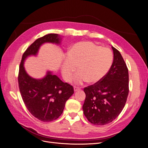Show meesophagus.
<instances>
[{
  "instance_id": "1",
  "label": "esophagus",
  "mask_w": 148,
  "mask_h": 148,
  "mask_svg": "<svg viewBox=\"0 0 148 148\" xmlns=\"http://www.w3.org/2000/svg\"><path fill=\"white\" fill-rule=\"evenodd\" d=\"M80 89H81V88H79V87H76V86L74 87V91H78V90H79Z\"/></svg>"
}]
</instances>
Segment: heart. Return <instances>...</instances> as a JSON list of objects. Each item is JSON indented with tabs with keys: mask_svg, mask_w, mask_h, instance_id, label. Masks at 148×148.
I'll list each match as a JSON object with an SVG mask.
<instances>
[{
	"mask_svg": "<svg viewBox=\"0 0 148 148\" xmlns=\"http://www.w3.org/2000/svg\"><path fill=\"white\" fill-rule=\"evenodd\" d=\"M112 62L113 55L109 48L91 41H81L69 49L62 63V75L66 81H70L77 67L79 72L73 78L76 84L86 81L95 84L106 76Z\"/></svg>",
	"mask_w": 148,
	"mask_h": 148,
	"instance_id": "b5f03b06",
	"label": "heart"
}]
</instances>
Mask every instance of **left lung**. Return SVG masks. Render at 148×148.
Returning <instances> with one entry per match:
<instances>
[{
  "label": "left lung",
  "mask_w": 148,
  "mask_h": 148,
  "mask_svg": "<svg viewBox=\"0 0 148 148\" xmlns=\"http://www.w3.org/2000/svg\"><path fill=\"white\" fill-rule=\"evenodd\" d=\"M111 47L114 59L108 74L100 82L84 88V114L95 125L113 121L124 108L129 93L128 69L120 52Z\"/></svg>",
  "instance_id": "8db88e82"
}]
</instances>
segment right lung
Listing matches in <instances>:
<instances>
[{
  "label": "right lung",
  "instance_id": "1",
  "mask_svg": "<svg viewBox=\"0 0 148 148\" xmlns=\"http://www.w3.org/2000/svg\"><path fill=\"white\" fill-rule=\"evenodd\" d=\"M61 40L57 34H49L37 39L24 52L20 64L18 82L22 99L31 113L44 122L53 121L61 116L66 102L74 93L73 87L51 72L41 79L32 78L26 72L24 61L29 56L37 55L43 44L59 45Z\"/></svg>",
  "mask_w": 148,
  "mask_h": 148
}]
</instances>
